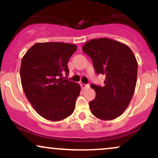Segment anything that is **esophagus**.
Segmentation results:
<instances>
[{
  "instance_id": "esophagus-1",
  "label": "esophagus",
  "mask_w": 158,
  "mask_h": 158,
  "mask_svg": "<svg viewBox=\"0 0 158 158\" xmlns=\"http://www.w3.org/2000/svg\"><path fill=\"white\" fill-rule=\"evenodd\" d=\"M81 87L83 90H86V89H88V88H90V85L84 84V83H81Z\"/></svg>"
}]
</instances>
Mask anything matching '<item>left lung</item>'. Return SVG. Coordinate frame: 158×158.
<instances>
[{
	"mask_svg": "<svg viewBox=\"0 0 158 158\" xmlns=\"http://www.w3.org/2000/svg\"><path fill=\"white\" fill-rule=\"evenodd\" d=\"M97 74L106 76L105 85H90L96 97L89 102L91 113L97 118L110 120L119 117L129 105L135 92L137 61L126 44L106 38L94 39L83 45Z\"/></svg>",
	"mask_w": 158,
	"mask_h": 158,
	"instance_id": "1",
	"label": "left lung"
}]
</instances>
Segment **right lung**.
<instances>
[{
    "label": "right lung",
    "mask_w": 158,
    "mask_h": 158,
    "mask_svg": "<svg viewBox=\"0 0 158 158\" xmlns=\"http://www.w3.org/2000/svg\"><path fill=\"white\" fill-rule=\"evenodd\" d=\"M77 49L68 43H36L22 58L20 75L23 91L37 113L48 120L67 118L75 108L80 86L62 76H68V61Z\"/></svg>",
    "instance_id": "obj_1"
}]
</instances>
